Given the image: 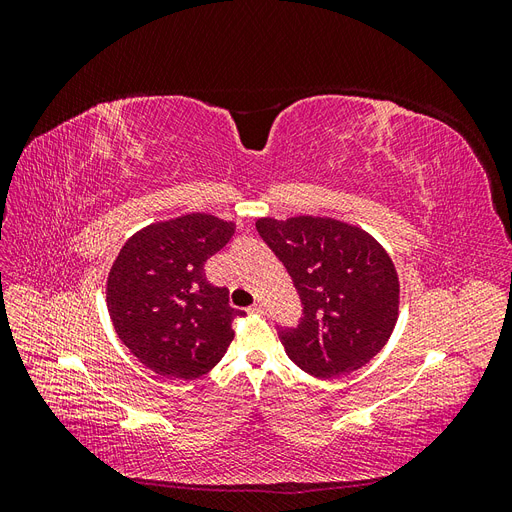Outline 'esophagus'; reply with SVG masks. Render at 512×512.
<instances>
[{"label": "esophagus", "instance_id": "esophagus-1", "mask_svg": "<svg viewBox=\"0 0 512 512\" xmlns=\"http://www.w3.org/2000/svg\"><path fill=\"white\" fill-rule=\"evenodd\" d=\"M247 312H250V314H265V305H262V303L258 301V303H254L252 307H247Z\"/></svg>", "mask_w": 512, "mask_h": 512}]
</instances>
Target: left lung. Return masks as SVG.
<instances>
[{"label": "left lung", "instance_id": "left-lung-1", "mask_svg": "<svg viewBox=\"0 0 512 512\" xmlns=\"http://www.w3.org/2000/svg\"><path fill=\"white\" fill-rule=\"evenodd\" d=\"M303 303L297 329H280L290 361L316 378L346 376L389 342L399 316L391 256L361 226L318 215L258 218Z\"/></svg>", "mask_w": 512, "mask_h": 512}]
</instances>
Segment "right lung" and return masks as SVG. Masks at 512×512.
I'll return each mask as SVG.
<instances>
[{"label":"right lung","instance_id":"right-lung-1","mask_svg":"<svg viewBox=\"0 0 512 512\" xmlns=\"http://www.w3.org/2000/svg\"><path fill=\"white\" fill-rule=\"evenodd\" d=\"M235 235V222L185 213L153 222L121 247L106 280V307L123 344L173 380L207 374L226 354L243 312L207 282L205 262Z\"/></svg>","mask_w":512,"mask_h":512}]
</instances>
